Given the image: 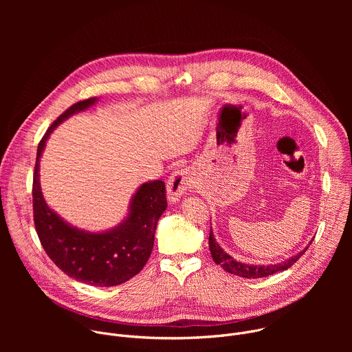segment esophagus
Listing matches in <instances>:
<instances>
[{
    "label": "esophagus",
    "instance_id": "1",
    "mask_svg": "<svg viewBox=\"0 0 352 352\" xmlns=\"http://www.w3.org/2000/svg\"><path fill=\"white\" fill-rule=\"evenodd\" d=\"M196 186L195 174L189 168L177 170L167 181V200L170 205H175L179 202V199L184 193Z\"/></svg>",
    "mask_w": 352,
    "mask_h": 352
}]
</instances>
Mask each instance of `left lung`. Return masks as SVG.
Listing matches in <instances>:
<instances>
[{
  "mask_svg": "<svg viewBox=\"0 0 352 352\" xmlns=\"http://www.w3.org/2000/svg\"><path fill=\"white\" fill-rule=\"evenodd\" d=\"M314 238L309 241V243L302 250H299L298 254L289 256L288 259H285L283 262L274 263V265L273 263H269V265H249V263L235 261L219 245V242H217V239L213 234L212 227H210V235H209V248H210V254H212V258H213L214 263L220 265L227 273H231V274H235V276H239V277H245V278H261V277H267V276H272L274 273L284 272V270L289 269L300 256H302L307 252V249L312 243Z\"/></svg>",
  "mask_w": 352,
  "mask_h": 352,
  "instance_id": "8db88e82",
  "label": "left lung"
}]
</instances>
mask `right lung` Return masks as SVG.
<instances>
[{
    "label": "right lung",
    "mask_w": 352,
    "mask_h": 352,
    "mask_svg": "<svg viewBox=\"0 0 352 352\" xmlns=\"http://www.w3.org/2000/svg\"><path fill=\"white\" fill-rule=\"evenodd\" d=\"M97 102V97H91L69 107L40 140L33 175V214L38 239L57 267L76 281L113 287L136 276L152 254L157 221L167 208L164 182H143L132 195L124 220L104 231L83 230L64 220L47 205L40 186V159L50 135Z\"/></svg>",
    "instance_id": "right-lung-1"
}]
</instances>
